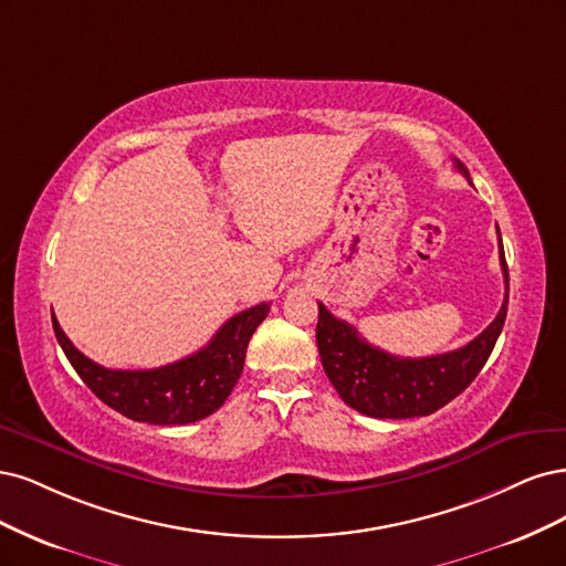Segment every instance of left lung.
I'll return each mask as SVG.
<instances>
[{"instance_id": "obj_1", "label": "left lung", "mask_w": 566, "mask_h": 566, "mask_svg": "<svg viewBox=\"0 0 566 566\" xmlns=\"http://www.w3.org/2000/svg\"><path fill=\"white\" fill-rule=\"evenodd\" d=\"M453 167L468 180L470 174L459 159ZM499 228V226H496ZM501 247V270L505 280V301L496 319L459 350L432 357H397L374 348L353 324L334 317L319 303L317 350L326 378L348 407L371 418H416L428 416L459 397L482 371L501 336L507 313V263Z\"/></svg>"}]
</instances>
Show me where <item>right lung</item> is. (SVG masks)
<instances>
[{"label":"right lung","instance_id":"add662e5","mask_svg":"<svg viewBox=\"0 0 566 566\" xmlns=\"http://www.w3.org/2000/svg\"><path fill=\"white\" fill-rule=\"evenodd\" d=\"M270 303L253 305L230 317L216 336L190 357L157 369H105L70 343L56 315L53 332L72 369L101 402L138 423L186 426L221 409L242 376L247 345L268 317Z\"/></svg>","mask_w":566,"mask_h":566}]
</instances>
